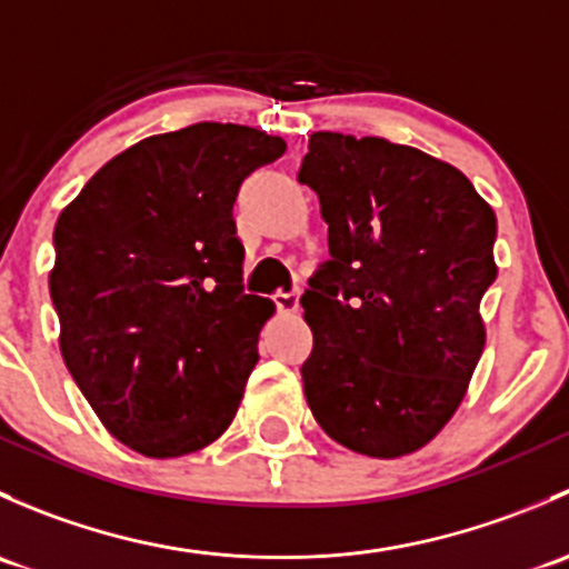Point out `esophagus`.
<instances>
[{
    "instance_id": "obj_1",
    "label": "esophagus",
    "mask_w": 569,
    "mask_h": 569,
    "mask_svg": "<svg viewBox=\"0 0 569 569\" xmlns=\"http://www.w3.org/2000/svg\"><path fill=\"white\" fill-rule=\"evenodd\" d=\"M300 295L302 291H289V295H274L280 313H297L300 311Z\"/></svg>"
}]
</instances>
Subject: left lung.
Listing matches in <instances>:
<instances>
[{"label": "left lung", "mask_w": 569, "mask_h": 569, "mask_svg": "<svg viewBox=\"0 0 569 569\" xmlns=\"http://www.w3.org/2000/svg\"><path fill=\"white\" fill-rule=\"evenodd\" d=\"M300 181L330 231L300 300L308 407L343 449L407 457L451 421L485 349L496 211L455 164L382 137L317 131Z\"/></svg>", "instance_id": "obj_1"}]
</instances>
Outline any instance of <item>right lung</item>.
<instances>
[{
    "label": "right lung",
    "instance_id": "add662e5",
    "mask_svg": "<svg viewBox=\"0 0 569 569\" xmlns=\"http://www.w3.org/2000/svg\"><path fill=\"white\" fill-rule=\"evenodd\" d=\"M283 151L280 137L237 123L146 137L57 217L49 291L62 360L137 455H192L237 416L274 302L242 291L233 200Z\"/></svg>",
    "mask_w": 569,
    "mask_h": 569
}]
</instances>
